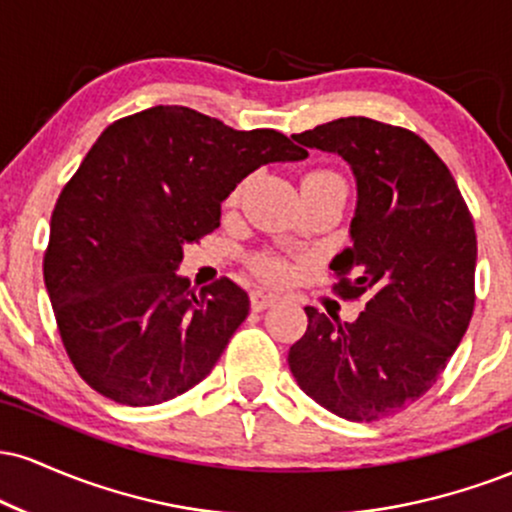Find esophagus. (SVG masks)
I'll list each match as a JSON object with an SVG mask.
<instances>
[{
	"label": "esophagus",
	"instance_id": "1",
	"mask_svg": "<svg viewBox=\"0 0 512 512\" xmlns=\"http://www.w3.org/2000/svg\"><path fill=\"white\" fill-rule=\"evenodd\" d=\"M250 301H252V310L260 313V310L272 308V305L279 301V296H274V293H267V291H252Z\"/></svg>",
	"mask_w": 512,
	"mask_h": 512
}]
</instances>
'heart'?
I'll return each mask as SVG.
<instances>
[{
    "label": "heart",
    "instance_id": "heart-1",
    "mask_svg": "<svg viewBox=\"0 0 512 512\" xmlns=\"http://www.w3.org/2000/svg\"><path fill=\"white\" fill-rule=\"evenodd\" d=\"M317 180H339V178L334 173H330V170H315V173L305 175L303 182H317ZM257 269H260L264 276H269V279H279V276H284L286 272L284 264L279 260H260L257 262Z\"/></svg>",
    "mask_w": 512,
    "mask_h": 512
}]
</instances>
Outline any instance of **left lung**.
Returning <instances> with one entry per match:
<instances>
[{"label":"left lung","mask_w":512,"mask_h":512,"mask_svg":"<svg viewBox=\"0 0 512 512\" xmlns=\"http://www.w3.org/2000/svg\"><path fill=\"white\" fill-rule=\"evenodd\" d=\"M298 144L342 156L356 180L351 245L330 262L354 322L305 308L289 351L296 383L349 421H378L424 397L474 310L477 233L457 182L424 139L370 117H339Z\"/></svg>","instance_id":"8db88e82"}]
</instances>
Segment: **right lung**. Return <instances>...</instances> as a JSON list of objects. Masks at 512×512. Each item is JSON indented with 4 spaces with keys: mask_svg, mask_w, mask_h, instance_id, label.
Returning <instances> with one entry per match:
<instances>
[{
    "mask_svg": "<svg viewBox=\"0 0 512 512\" xmlns=\"http://www.w3.org/2000/svg\"><path fill=\"white\" fill-rule=\"evenodd\" d=\"M303 158L281 132L182 105L103 129L57 199L43 262L64 349L93 390L151 407L207 378L250 298L226 276L197 291L178 274L182 248L219 228L252 170Z\"/></svg>",
    "mask_w": 512,
    "mask_h": 512,
    "instance_id": "obj_1",
    "label": "right lung"
}]
</instances>
